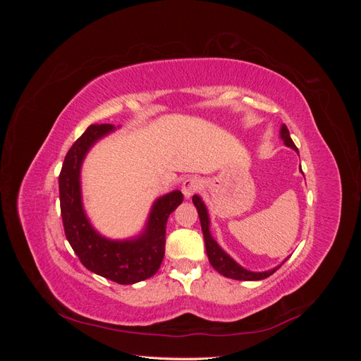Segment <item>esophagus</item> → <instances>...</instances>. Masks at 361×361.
<instances>
[{"label":"esophagus","instance_id":"34e87169","mask_svg":"<svg viewBox=\"0 0 361 361\" xmlns=\"http://www.w3.org/2000/svg\"><path fill=\"white\" fill-rule=\"evenodd\" d=\"M202 187H203V182H202L200 178L192 176V178L185 179L183 183H182V194H183V197H185V199H190L191 195H194L199 190H202Z\"/></svg>","mask_w":361,"mask_h":361}]
</instances>
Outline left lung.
Masks as SVG:
<instances>
[{"label":"left lung","instance_id":"1","mask_svg":"<svg viewBox=\"0 0 361 361\" xmlns=\"http://www.w3.org/2000/svg\"><path fill=\"white\" fill-rule=\"evenodd\" d=\"M280 138L283 140L285 146L293 149L298 154L297 146L293 145V141L289 135V130L285 125L280 126ZM192 203L194 206L197 207L199 212V218H200V224H202V232H203V238H204V247H206V255L207 259H209L211 265L214 267V269H216L220 272L221 276L227 277V279H233V280H245V281H255V280H264L267 277H269L274 272L285 264L288 260V257L281 262V264L276 268L268 269V271H250L245 269L244 267H241L238 264L236 260H233L231 256H228L226 251L218 245V243L214 239V236L211 235V220H209V214H207V207L203 203V200L200 199V195H192Z\"/></svg>","mask_w":361,"mask_h":361}]
</instances>
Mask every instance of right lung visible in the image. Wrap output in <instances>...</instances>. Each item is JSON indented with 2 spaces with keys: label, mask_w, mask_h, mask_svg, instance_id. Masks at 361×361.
<instances>
[{
  "label": "right lung",
  "mask_w": 361,
  "mask_h": 361,
  "mask_svg": "<svg viewBox=\"0 0 361 361\" xmlns=\"http://www.w3.org/2000/svg\"><path fill=\"white\" fill-rule=\"evenodd\" d=\"M117 128L110 123L90 125L69 149L59 176L60 207L64 233L81 264L118 285H134L155 276L159 269L166 251L169 215L182 203L183 195L174 190L158 197L143 231L135 236L110 239L96 231L84 209L81 169L89 150Z\"/></svg>",
  "instance_id": "obj_1"
}]
</instances>
